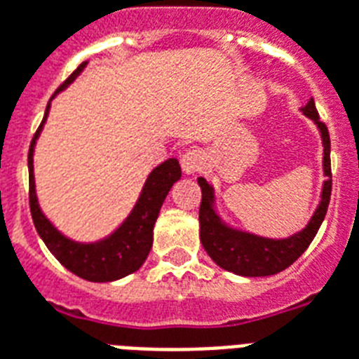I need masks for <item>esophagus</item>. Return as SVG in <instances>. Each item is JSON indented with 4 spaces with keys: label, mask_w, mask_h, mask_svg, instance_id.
<instances>
[{
    "label": "esophagus",
    "mask_w": 359,
    "mask_h": 359,
    "mask_svg": "<svg viewBox=\"0 0 359 359\" xmlns=\"http://www.w3.org/2000/svg\"><path fill=\"white\" fill-rule=\"evenodd\" d=\"M182 168L185 174H196L204 168V155L200 149H189L182 155Z\"/></svg>",
    "instance_id": "34e87169"
}]
</instances>
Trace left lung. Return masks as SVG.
Returning <instances> with one entry per match:
<instances>
[{
    "mask_svg": "<svg viewBox=\"0 0 359 359\" xmlns=\"http://www.w3.org/2000/svg\"><path fill=\"white\" fill-rule=\"evenodd\" d=\"M302 112L309 119H313L320 130L322 146H324L322 168H324V176H326V182L322 185L320 204L316 205L315 213L309 219V223L305 224V229L288 236V238H279V240L234 229L224 223L215 210L213 187L204 177H198V185L202 189V202H200L198 213L200 241L211 260L226 271L243 275V277H266V275L279 273L304 255L311 241L315 240L316 232L326 217L330 194H332L330 135H327L326 125L318 119V112H316L313 99L302 108Z\"/></svg>",
    "mask_w": 359,
    "mask_h": 359,
    "instance_id": "1",
    "label": "left lung"
}]
</instances>
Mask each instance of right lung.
I'll use <instances>...</instances> for the list:
<instances>
[{"mask_svg": "<svg viewBox=\"0 0 359 359\" xmlns=\"http://www.w3.org/2000/svg\"><path fill=\"white\" fill-rule=\"evenodd\" d=\"M88 65L84 61L82 65L74 71L63 84L57 88L55 95L63 91L69 84H73L76 76ZM55 95H52L54 99ZM50 99V101H52ZM50 101L44 112L43 123L39 125L37 133L33 136L32 146H29V155H27V168H29V208H32L33 224L37 229L41 240L48 251L65 266L69 271L79 275L82 279L91 280V283H110L118 280L125 275L135 273L142 264L146 262L151 245H154V226L159 217L161 205L165 202L166 194L172 189V185L182 177V166L177 159H166L159 166H155L149 172L148 180L144 183L140 191V196L136 200L135 208L125 217V221L114 230L112 234L97 241L82 243L74 241L61 234L54 224L50 223L39 205L37 191H35V174H33V154H35V144L41 136V130L44 127V121L48 118Z\"/></svg>", "mask_w": 359, "mask_h": 359, "instance_id": "obj_1", "label": "right lung"}]
</instances>
